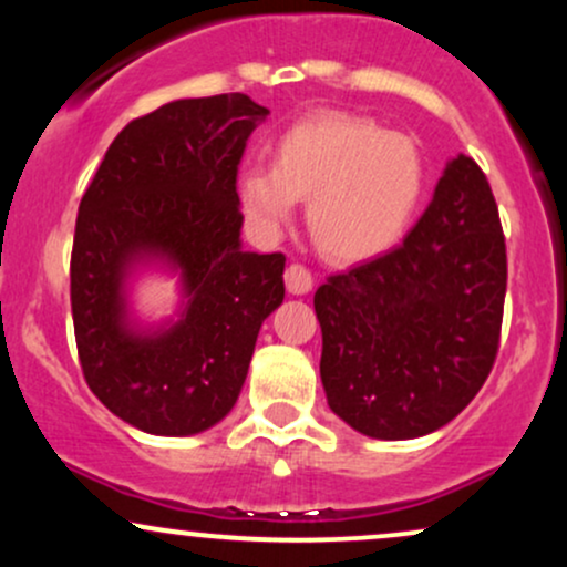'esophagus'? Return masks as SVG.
Wrapping results in <instances>:
<instances>
[{
    "label": "esophagus",
    "mask_w": 567,
    "mask_h": 567,
    "mask_svg": "<svg viewBox=\"0 0 567 567\" xmlns=\"http://www.w3.org/2000/svg\"><path fill=\"white\" fill-rule=\"evenodd\" d=\"M285 285H288V292H292V296H306L311 290V285H315V277H311V271L306 266L290 264L285 269Z\"/></svg>",
    "instance_id": "34e87169"
}]
</instances>
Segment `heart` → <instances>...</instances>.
<instances>
[{
    "label": "heart",
    "mask_w": 567,
    "mask_h": 567,
    "mask_svg": "<svg viewBox=\"0 0 567 567\" xmlns=\"http://www.w3.org/2000/svg\"><path fill=\"white\" fill-rule=\"evenodd\" d=\"M426 186L419 143L375 120L317 112L275 143V165L252 162L237 175L245 218L275 239L306 205V224L336 264H360L400 243Z\"/></svg>",
    "instance_id": "1"
}]
</instances>
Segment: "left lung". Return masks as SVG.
Here are the masks:
<instances>
[{"label": "left lung", "mask_w": 567, "mask_h": 567, "mask_svg": "<svg viewBox=\"0 0 567 567\" xmlns=\"http://www.w3.org/2000/svg\"><path fill=\"white\" fill-rule=\"evenodd\" d=\"M506 243L472 157L447 162L400 247L315 292L328 405L375 440H413L461 413L496 362Z\"/></svg>", "instance_id": "1"}]
</instances>
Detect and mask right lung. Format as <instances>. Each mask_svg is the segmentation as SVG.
Returning <instances> with one entry per match:
<instances>
[{"label":"right lung","instance_id":"obj_1","mask_svg":"<svg viewBox=\"0 0 567 567\" xmlns=\"http://www.w3.org/2000/svg\"><path fill=\"white\" fill-rule=\"evenodd\" d=\"M266 114L243 93L165 103L116 135L80 202L71 317L82 373L103 405L146 434L216 426L285 298L282 252H247L239 239L237 167ZM138 265L182 277L178 321L132 320L126 282Z\"/></svg>","mask_w":567,"mask_h":567}]
</instances>
